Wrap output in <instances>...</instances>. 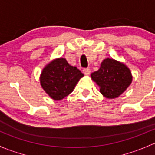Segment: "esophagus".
Listing matches in <instances>:
<instances>
[{
    "label": "esophagus",
    "mask_w": 155,
    "mask_h": 155,
    "mask_svg": "<svg viewBox=\"0 0 155 155\" xmlns=\"http://www.w3.org/2000/svg\"><path fill=\"white\" fill-rule=\"evenodd\" d=\"M83 72L85 75H89L90 74V68H85L83 69Z\"/></svg>",
    "instance_id": "obj_1"
}]
</instances>
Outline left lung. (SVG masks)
Returning <instances> with one entry per match:
<instances>
[{"mask_svg": "<svg viewBox=\"0 0 155 155\" xmlns=\"http://www.w3.org/2000/svg\"><path fill=\"white\" fill-rule=\"evenodd\" d=\"M91 78L99 87L100 92L108 99L122 95L132 83V74L122 62L106 58L101 63L99 69L91 74Z\"/></svg>", "mask_w": 155, "mask_h": 155, "instance_id": "8db88e82", "label": "left lung"}]
</instances>
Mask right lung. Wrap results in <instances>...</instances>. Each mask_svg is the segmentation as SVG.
Here are the masks:
<instances>
[{"label": "right lung", "instance_id": "1", "mask_svg": "<svg viewBox=\"0 0 155 155\" xmlns=\"http://www.w3.org/2000/svg\"><path fill=\"white\" fill-rule=\"evenodd\" d=\"M84 74L65 58L54 59L43 68L39 81L45 92L55 101L69 95Z\"/></svg>", "mask_w": 155, "mask_h": 155}]
</instances>
